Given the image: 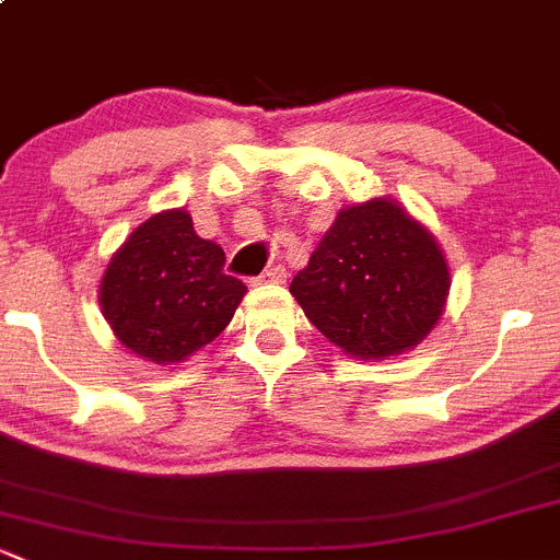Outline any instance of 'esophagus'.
Segmentation results:
<instances>
[{
    "label": "esophagus",
    "mask_w": 560,
    "mask_h": 560,
    "mask_svg": "<svg viewBox=\"0 0 560 560\" xmlns=\"http://www.w3.org/2000/svg\"><path fill=\"white\" fill-rule=\"evenodd\" d=\"M284 281H287V268L273 265V268H268L265 273L257 276L255 284H284Z\"/></svg>",
    "instance_id": "obj_1"
}]
</instances>
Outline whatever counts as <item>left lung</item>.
Here are the masks:
<instances>
[{
  "label": "left lung",
  "mask_w": 560,
  "mask_h": 560,
  "mask_svg": "<svg viewBox=\"0 0 560 560\" xmlns=\"http://www.w3.org/2000/svg\"><path fill=\"white\" fill-rule=\"evenodd\" d=\"M451 290L434 235L392 198L340 209L290 292L322 335L357 359L419 346Z\"/></svg>",
  "instance_id": "8db88e82"
}]
</instances>
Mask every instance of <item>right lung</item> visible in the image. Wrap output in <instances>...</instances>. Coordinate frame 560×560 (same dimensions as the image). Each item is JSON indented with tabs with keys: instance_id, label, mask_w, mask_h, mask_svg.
I'll return each mask as SVG.
<instances>
[{
	"instance_id": "obj_1",
	"label": "right lung",
	"mask_w": 560,
	"mask_h": 560,
	"mask_svg": "<svg viewBox=\"0 0 560 560\" xmlns=\"http://www.w3.org/2000/svg\"><path fill=\"white\" fill-rule=\"evenodd\" d=\"M222 265V246L201 238L185 209L161 211L112 255L98 287L104 319L147 362H182L231 325L246 295Z\"/></svg>"
}]
</instances>
